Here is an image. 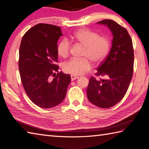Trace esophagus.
<instances>
[{"label": "esophagus", "instance_id": "1", "mask_svg": "<svg viewBox=\"0 0 149 149\" xmlns=\"http://www.w3.org/2000/svg\"><path fill=\"white\" fill-rule=\"evenodd\" d=\"M79 77L77 76H75V75H71V79L72 81H74L75 79H78Z\"/></svg>", "mask_w": 149, "mask_h": 149}]
</instances>
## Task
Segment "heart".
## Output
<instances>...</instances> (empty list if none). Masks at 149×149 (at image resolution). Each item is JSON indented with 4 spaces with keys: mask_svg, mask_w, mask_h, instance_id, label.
<instances>
[{
    "mask_svg": "<svg viewBox=\"0 0 149 149\" xmlns=\"http://www.w3.org/2000/svg\"><path fill=\"white\" fill-rule=\"evenodd\" d=\"M72 40L85 47L81 59H72L64 63L63 70L74 75H79L89 71L91 68L89 60L97 64L102 63L107 55L110 48L109 40L106 37H100L95 33L87 29H81L73 34ZM70 44L66 39L60 42L57 48L58 54L62 58H66L70 53ZM89 58L90 59L87 58Z\"/></svg>",
    "mask_w": 149,
    "mask_h": 149,
    "instance_id": "obj_1",
    "label": "heart"
}]
</instances>
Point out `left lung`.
Returning a JSON list of instances; mask_svg holds the SVG:
<instances>
[{
    "label": "left lung",
    "mask_w": 149,
    "mask_h": 149,
    "mask_svg": "<svg viewBox=\"0 0 149 149\" xmlns=\"http://www.w3.org/2000/svg\"><path fill=\"white\" fill-rule=\"evenodd\" d=\"M97 24L107 26L111 31L112 46L95 75L107 79L97 80L90 77L87 97L96 106L109 108L118 103L127 92L133 73L134 50L131 38L124 27L108 19Z\"/></svg>",
    "instance_id": "1"
}]
</instances>
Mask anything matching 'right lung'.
I'll use <instances>...</instances> for the list:
<instances>
[{
    "instance_id": "add662e5",
    "label": "right lung",
    "mask_w": 149,
    "mask_h": 149,
    "mask_svg": "<svg viewBox=\"0 0 149 149\" xmlns=\"http://www.w3.org/2000/svg\"><path fill=\"white\" fill-rule=\"evenodd\" d=\"M62 35L59 27L39 24L28 30L21 41L18 68L22 83L31 101L42 108L61 103L71 81L69 74H56L59 68L57 43Z\"/></svg>"
}]
</instances>
